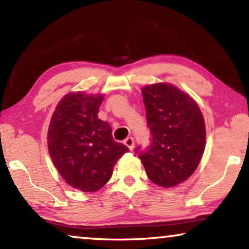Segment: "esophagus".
I'll return each instance as SVG.
<instances>
[{"label":"esophagus","instance_id":"1","mask_svg":"<svg viewBox=\"0 0 249 249\" xmlns=\"http://www.w3.org/2000/svg\"><path fill=\"white\" fill-rule=\"evenodd\" d=\"M124 145L127 146V147L130 149V151H132V149H134V145H135V141H134V138L132 137H127L124 139Z\"/></svg>","mask_w":249,"mask_h":249}]
</instances>
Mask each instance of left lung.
I'll return each mask as SVG.
<instances>
[{
    "instance_id": "8db88e82",
    "label": "left lung",
    "mask_w": 249,
    "mask_h": 249,
    "mask_svg": "<svg viewBox=\"0 0 249 249\" xmlns=\"http://www.w3.org/2000/svg\"><path fill=\"white\" fill-rule=\"evenodd\" d=\"M149 145L138 146L136 154L152 182L169 188L189 178L205 148V122L192 97L168 84L148 85L142 89Z\"/></svg>"
}]
</instances>
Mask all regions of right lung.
Listing matches in <instances>:
<instances>
[{
  "instance_id": "obj_1",
  "label": "right lung",
  "mask_w": 249,
  "mask_h": 249,
  "mask_svg": "<svg viewBox=\"0 0 249 249\" xmlns=\"http://www.w3.org/2000/svg\"><path fill=\"white\" fill-rule=\"evenodd\" d=\"M103 95L81 91L64 96L54 111L47 134L49 152L62 178L85 193L101 189L113 166L129 151L115 142L111 125L97 118Z\"/></svg>"
}]
</instances>
